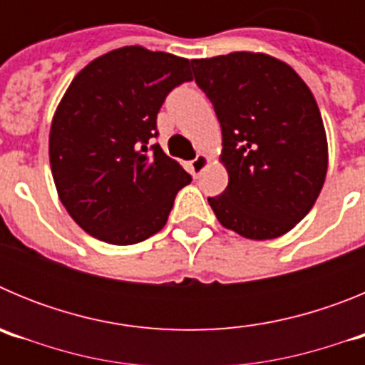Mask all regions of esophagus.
I'll return each instance as SVG.
<instances>
[{
  "mask_svg": "<svg viewBox=\"0 0 365 365\" xmlns=\"http://www.w3.org/2000/svg\"><path fill=\"white\" fill-rule=\"evenodd\" d=\"M208 164H210V157H208V155H205V153H199L197 157H195V159L190 163V173H192V175L197 179V177L201 175L202 170H205Z\"/></svg>",
  "mask_w": 365,
  "mask_h": 365,
  "instance_id": "1",
  "label": "esophagus"
}]
</instances>
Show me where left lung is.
<instances>
[{
    "label": "left lung",
    "instance_id": "1",
    "mask_svg": "<svg viewBox=\"0 0 365 365\" xmlns=\"http://www.w3.org/2000/svg\"><path fill=\"white\" fill-rule=\"evenodd\" d=\"M222 131L227 190L208 197L222 227L274 240L309 214L327 175V135L307 83L265 53L192 60Z\"/></svg>",
    "mask_w": 365,
    "mask_h": 365
}]
</instances>
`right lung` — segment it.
Listing matches in <instances>:
<instances>
[{
    "label": "right lung",
    "instance_id": "1",
    "mask_svg": "<svg viewBox=\"0 0 365 365\" xmlns=\"http://www.w3.org/2000/svg\"><path fill=\"white\" fill-rule=\"evenodd\" d=\"M192 80L190 60L140 45L87 63L62 96L49 133L58 197L82 230L109 245H135L163 230L192 177L157 137V113Z\"/></svg>",
    "mask_w": 365,
    "mask_h": 365
}]
</instances>
